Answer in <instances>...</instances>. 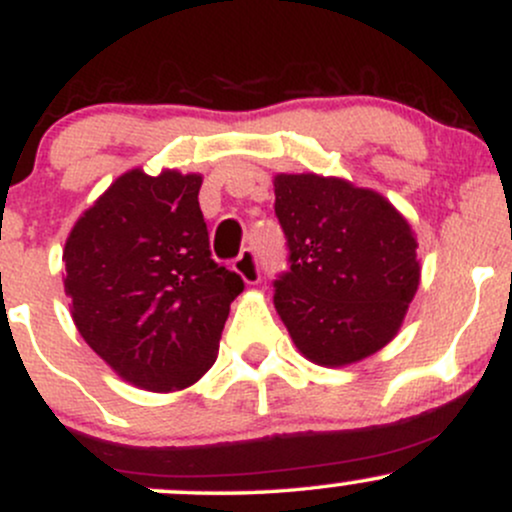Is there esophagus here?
<instances>
[{"mask_svg": "<svg viewBox=\"0 0 512 512\" xmlns=\"http://www.w3.org/2000/svg\"><path fill=\"white\" fill-rule=\"evenodd\" d=\"M233 269H236L245 284H257L260 281V262H257V255L252 250L240 252L236 262H233Z\"/></svg>", "mask_w": 512, "mask_h": 512, "instance_id": "1", "label": "esophagus"}]
</instances>
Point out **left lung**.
I'll list each match as a JSON object with an SVG mask.
<instances>
[{
  "mask_svg": "<svg viewBox=\"0 0 512 512\" xmlns=\"http://www.w3.org/2000/svg\"><path fill=\"white\" fill-rule=\"evenodd\" d=\"M291 272L274 308L317 366L363 361L395 339L421 281L414 231L380 192L315 173L274 175Z\"/></svg>",
  "mask_w": 512,
  "mask_h": 512,
  "instance_id": "left-lung-1",
  "label": "left lung"
}]
</instances>
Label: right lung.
I'll return each instance as SVG.
<instances>
[{
	"label": "right lung",
	"mask_w": 512,
	"mask_h": 512,
	"mask_svg": "<svg viewBox=\"0 0 512 512\" xmlns=\"http://www.w3.org/2000/svg\"><path fill=\"white\" fill-rule=\"evenodd\" d=\"M199 187V173L127 170L64 243L76 330L142 390H182L214 366L228 310L245 286L211 260Z\"/></svg>",
	"instance_id": "obj_1"
}]
</instances>
